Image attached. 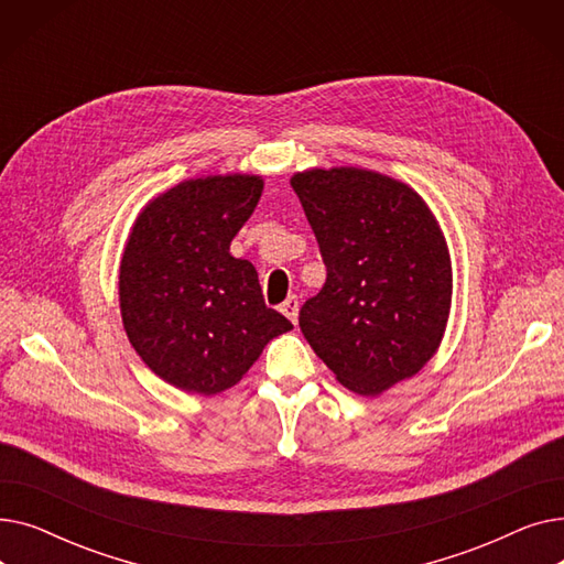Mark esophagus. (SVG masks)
<instances>
[{"label": "esophagus", "instance_id": "34e87169", "mask_svg": "<svg viewBox=\"0 0 564 564\" xmlns=\"http://www.w3.org/2000/svg\"><path fill=\"white\" fill-rule=\"evenodd\" d=\"M281 313H283L292 324H297V317H300V300L294 297V294H290V297L281 304Z\"/></svg>", "mask_w": 564, "mask_h": 564}]
</instances>
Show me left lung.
<instances>
[{"label":"left lung","mask_w":564,"mask_h":564,"mask_svg":"<svg viewBox=\"0 0 564 564\" xmlns=\"http://www.w3.org/2000/svg\"><path fill=\"white\" fill-rule=\"evenodd\" d=\"M292 189L327 267L300 311L302 334L343 387L379 395L441 343L453 294L446 240L423 198L389 175L313 169Z\"/></svg>","instance_id":"1"}]
</instances>
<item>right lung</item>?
<instances>
[{"label": "right lung", "mask_w": 564, "mask_h": 564, "mask_svg": "<svg viewBox=\"0 0 564 564\" xmlns=\"http://www.w3.org/2000/svg\"><path fill=\"white\" fill-rule=\"evenodd\" d=\"M260 194L256 175L196 177L158 196L132 228L118 283L123 324L143 364L177 389L235 387L292 329L264 306L256 267L230 256Z\"/></svg>", "instance_id": "1"}]
</instances>
